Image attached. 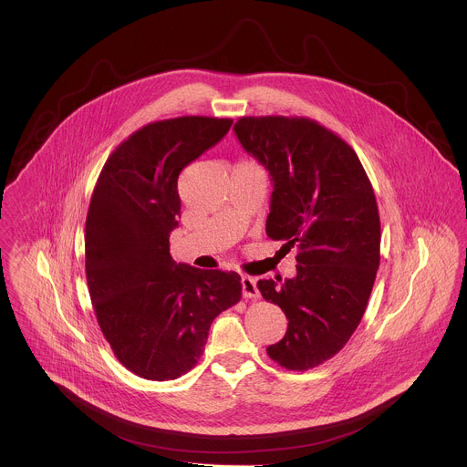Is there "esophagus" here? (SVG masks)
Instances as JSON below:
<instances>
[{
	"label": "esophagus",
	"mask_w": 467,
	"mask_h": 467,
	"mask_svg": "<svg viewBox=\"0 0 467 467\" xmlns=\"http://www.w3.org/2000/svg\"><path fill=\"white\" fill-rule=\"evenodd\" d=\"M241 287H243V296L244 298H259V287H257V280L252 276H243L241 278Z\"/></svg>",
	"instance_id": "1"
}]
</instances>
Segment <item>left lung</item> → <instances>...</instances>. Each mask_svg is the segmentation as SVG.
Instances as JSON below:
<instances>
[{"mask_svg": "<svg viewBox=\"0 0 467 467\" xmlns=\"http://www.w3.org/2000/svg\"><path fill=\"white\" fill-rule=\"evenodd\" d=\"M234 131L273 183L267 237L298 252L296 276L257 282L289 320L267 356L307 370L345 347L367 309L379 267L376 196L354 149L311 119L243 117Z\"/></svg>", "mask_w": 467, "mask_h": 467, "instance_id": "left-lung-1", "label": "left lung"}]
</instances>
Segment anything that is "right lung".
<instances>
[{"label": "right lung", "mask_w": 467, "mask_h": 467, "mask_svg": "<svg viewBox=\"0 0 467 467\" xmlns=\"http://www.w3.org/2000/svg\"><path fill=\"white\" fill-rule=\"evenodd\" d=\"M230 119L180 117L131 134L108 158L86 217V278L97 322L119 361L165 381L201 358L213 318L241 300L235 271L178 265L180 172L213 147Z\"/></svg>", "instance_id": "right-lung-1"}]
</instances>
